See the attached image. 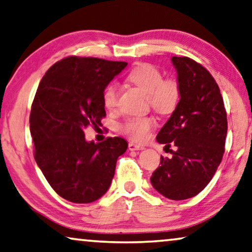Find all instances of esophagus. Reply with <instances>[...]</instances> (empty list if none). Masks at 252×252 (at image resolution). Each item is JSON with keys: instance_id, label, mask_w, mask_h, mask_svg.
<instances>
[{"instance_id": "obj_1", "label": "esophagus", "mask_w": 252, "mask_h": 252, "mask_svg": "<svg viewBox=\"0 0 252 252\" xmlns=\"http://www.w3.org/2000/svg\"><path fill=\"white\" fill-rule=\"evenodd\" d=\"M127 148H129V150H132V152H133V150H142L145 147H144V146L136 145V144H133V142H130L129 146H127Z\"/></svg>"}]
</instances>
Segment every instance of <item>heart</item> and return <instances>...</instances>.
Segmentation results:
<instances>
[{
	"instance_id": "b5f03b06",
	"label": "heart",
	"mask_w": 252,
	"mask_h": 252,
	"mask_svg": "<svg viewBox=\"0 0 252 252\" xmlns=\"http://www.w3.org/2000/svg\"><path fill=\"white\" fill-rule=\"evenodd\" d=\"M126 80L147 94L148 100L154 110L160 114H170L180 102L179 82L175 79H163V74L156 66L141 63L134 66L126 76ZM104 107L113 111L119 104L118 84L112 81L103 90ZM155 126V119L152 116H132L120 126L125 134L134 141H144L149 137Z\"/></svg>"
}]
</instances>
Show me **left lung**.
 Returning <instances> with one entry per match:
<instances>
[{"mask_svg": "<svg viewBox=\"0 0 252 252\" xmlns=\"http://www.w3.org/2000/svg\"><path fill=\"white\" fill-rule=\"evenodd\" d=\"M180 102L157 134V141L176 150L160 164L150 182L172 200L192 198L210 182L222 162L227 133L226 111L215 79L196 61L173 56Z\"/></svg>", "mask_w": 252, "mask_h": 252, "instance_id": "obj_1", "label": "left lung"}]
</instances>
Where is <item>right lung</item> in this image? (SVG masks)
<instances>
[{"mask_svg": "<svg viewBox=\"0 0 252 252\" xmlns=\"http://www.w3.org/2000/svg\"><path fill=\"white\" fill-rule=\"evenodd\" d=\"M126 62L69 56L45 73L30 112L35 160L59 196L88 204L106 193L118 157L126 153L123 138L95 144L85 139L88 126L100 125L106 112L103 90Z\"/></svg>", "mask_w": 252, "mask_h": 252, "instance_id": "right-lung-1", "label": "right lung"}]
</instances>
